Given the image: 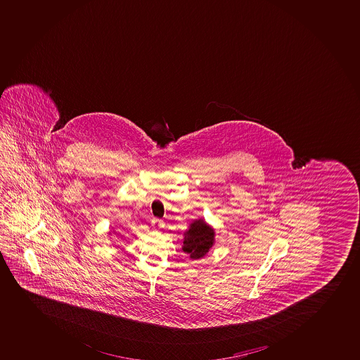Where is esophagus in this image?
Wrapping results in <instances>:
<instances>
[{"mask_svg": "<svg viewBox=\"0 0 360 360\" xmlns=\"http://www.w3.org/2000/svg\"><path fill=\"white\" fill-rule=\"evenodd\" d=\"M152 226H153L154 229L159 231L161 228L165 227L164 221L160 220V219H153V220H152Z\"/></svg>", "mask_w": 360, "mask_h": 360, "instance_id": "esophagus-1", "label": "esophagus"}]
</instances>
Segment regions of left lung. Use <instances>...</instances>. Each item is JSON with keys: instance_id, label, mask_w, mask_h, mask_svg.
<instances>
[{"instance_id": "8db88e82", "label": "left lung", "mask_w": 360, "mask_h": 360, "mask_svg": "<svg viewBox=\"0 0 360 360\" xmlns=\"http://www.w3.org/2000/svg\"><path fill=\"white\" fill-rule=\"evenodd\" d=\"M215 243V229L203 219H196L184 233L182 252L191 259H203Z\"/></svg>"}]
</instances>
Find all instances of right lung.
<instances>
[{
    "mask_svg": "<svg viewBox=\"0 0 360 360\" xmlns=\"http://www.w3.org/2000/svg\"><path fill=\"white\" fill-rule=\"evenodd\" d=\"M110 234H112V233H110ZM113 234H115V233H113Z\"/></svg>",
    "mask_w": 360,
    "mask_h": 360,
    "instance_id": "right-lung-1",
    "label": "right lung"
}]
</instances>
